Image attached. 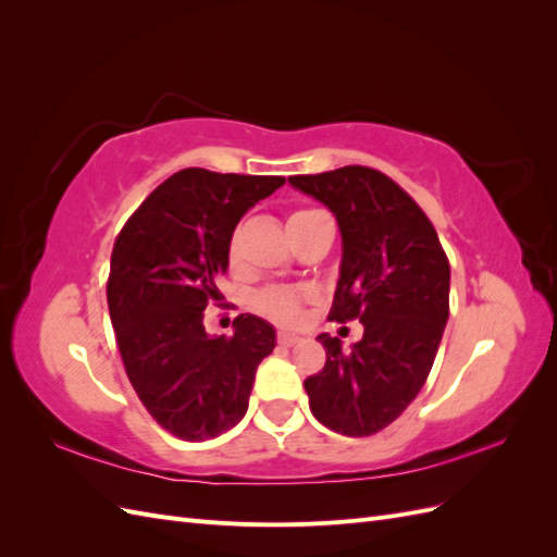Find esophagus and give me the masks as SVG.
I'll return each instance as SVG.
<instances>
[{"instance_id":"34e87169","label":"esophagus","mask_w":557,"mask_h":557,"mask_svg":"<svg viewBox=\"0 0 557 557\" xmlns=\"http://www.w3.org/2000/svg\"><path fill=\"white\" fill-rule=\"evenodd\" d=\"M278 344L281 346H295V344H299L301 342V336H297V334H290V332H278Z\"/></svg>"}]
</instances>
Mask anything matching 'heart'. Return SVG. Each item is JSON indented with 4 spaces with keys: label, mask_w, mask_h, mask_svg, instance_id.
<instances>
[{
    "label": "heart",
    "mask_w": 557,
    "mask_h": 557,
    "mask_svg": "<svg viewBox=\"0 0 557 557\" xmlns=\"http://www.w3.org/2000/svg\"><path fill=\"white\" fill-rule=\"evenodd\" d=\"M320 215V211L315 209H299L293 211L288 218V230L297 227L301 223L311 221V218ZM237 248H239V237L234 234L230 242V258H237ZM311 297V293L307 288H267L258 295V309L264 311L269 318L278 320V323H297L299 313H301V305Z\"/></svg>",
    "instance_id": "obj_1"
}]
</instances>
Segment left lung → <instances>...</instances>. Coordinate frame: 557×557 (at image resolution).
Segmentation results:
<instances>
[{
    "mask_svg": "<svg viewBox=\"0 0 557 557\" xmlns=\"http://www.w3.org/2000/svg\"><path fill=\"white\" fill-rule=\"evenodd\" d=\"M288 181L339 223L342 267L330 318L364 325L350 350L318 334L327 360L305 381L311 413L346 436L376 434L428 381L448 320V258L423 209L376 170L350 164Z\"/></svg>",
    "mask_w": 557,
    "mask_h": 557,
    "instance_id": "obj_1",
    "label": "left lung"
}]
</instances>
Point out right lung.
Instances as JSON below:
<instances>
[{"label": "right lung", "instance_id": "obj_1", "mask_svg": "<svg viewBox=\"0 0 557 557\" xmlns=\"http://www.w3.org/2000/svg\"><path fill=\"white\" fill-rule=\"evenodd\" d=\"M283 176L181 170L117 234L107 301L127 379L146 411L183 442H205L246 416L258 364L274 350L267 320L242 313L234 334H207L205 309L227 272L242 215Z\"/></svg>", "mask_w": 557, "mask_h": 557}]
</instances>
